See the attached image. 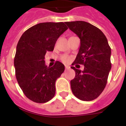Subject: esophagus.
Here are the masks:
<instances>
[{
  "mask_svg": "<svg viewBox=\"0 0 126 126\" xmlns=\"http://www.w3.org/2000/svg\"><path fill=\"white\" fill-rule=\"evenodd\" d=\"M70 69V67L69 66H67V65H65V69L67 70V69Z\"/></svg>",
  "mask_w": 126,
  "mask_h": 126,
  "instance_id": "34e87169",
  "label": "esophagus"
}]
</instances>
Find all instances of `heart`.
Listing matches in <instances>:
<instances>
[{"label":"heart","mask_w":126,"mask_h":126,"mask_svg":"<svg viewBox=\"0 0 126 126\" xmlns=\"http://www.w3.org/2000/svg\"><path fill=\"white\" fill-rule=\"evenodd\" d=\"M61 60L63 61V63H67L71 61V57L67 55H63L61 57Z\"/></svg>","instance_id":"1"}]
</instances>
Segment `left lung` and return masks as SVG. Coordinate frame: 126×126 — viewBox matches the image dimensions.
I'll return each instance as SVG.
<instances>
[{
    "mask_svg": "<svg viewBox=\"0 0 126 126\" xmlns=\"http://www.w3.org/2000/svg\"><path fill=\"white\" fill-rule=\"evenodd\" d=\"M80 39V46L74 63L84 65V71L71 68L75 77L71 81L73 94L79 99L90 101L98 97L105 88L111 69V49L99 29L83 21L65 23Z\"/></svg>",
    "mask_w": 126,
    "mask_h": 126,
    "instance_id": "obj_1",
    "label": "left lung"
}]
</instances>
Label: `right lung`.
I'll return each mask as SVG.
<instances>
[{
    "label": "right lung",
    "mask_w": 126,
    "mask_h": 126,
    "mask_svg": "<svg viewBox=\"0 0 126 126\" xmlns=\"http://www.w3.org/2000/svg\"><path fill=\"white\" fill-rule=\"evenodd\" d=\"M67 29L63 22L40 23L25 31L17 43L14 57L17 81L27 97L35 103H46L55 95V81L65 66L56 61L53 67H47L44 57L47 51H53Z\"/></svg>",
    "instance_id": "obj_1"
}]
</instances>
